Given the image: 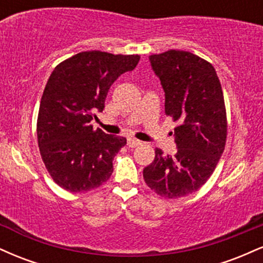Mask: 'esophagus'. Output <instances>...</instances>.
Segmentation results:
<instances>
[{
    "instance_id": "1",
    "label": "esophagus",
    "mask_w": 263,
    "mask_h": 263,
    "mask_svg": "<svg viewBox=\"0 0 263 263\" xmlns=\"http://www.w3.org/2000/svg\"><path fill=\"white\" fill-rule=\"evenodd\" d=\"M141 144H142V142L138 141V140H136V138H134V137L127 138V146L131 147V148H135V147L141 146Z\"/></svg>"
}]
</instances>
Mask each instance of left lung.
<instances>
[{
	"label": "left lung",
	"instance_id": "1",
	"mask_svg": "<svg viewBox=\"0 0 263 263\" xmlns=\"http://www.w3.org/2000/svg\"><path fill=\"white\" fill-rule=\"evenodd\" d=\"M165 95V115L174 128L176 155L156 157L143 170L144 182L167 199L186 197L206 183L225 149L228 121L224 93L214 66L200 57L171 49L149 55Z\"/></svg>",
	"mask_w": 263,
	"mask_h": 263
}]
</instances>
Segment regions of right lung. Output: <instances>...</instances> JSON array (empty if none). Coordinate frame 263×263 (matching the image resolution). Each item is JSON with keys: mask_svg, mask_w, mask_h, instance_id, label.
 Returning <instances> with one entry per match:
<instances>
[{"mask_svg": "<svg viewBox=\"0 0 263 263\" xmlns=\"http://www.w3.org/2000/svg\"><path fill=\"white\" fill-rule=\"evenodd\" d=\"M140 55L100 50L75 54L55 66L42 95L37 120L39 152L48 173L63 189L84 193L104 184L126 138L93 129L110 86L136 68Z\"/></svg>", "mask_w": 263, "mask_h": 263, "instance_id": "right-lung-1", "label": "right lung"}]
</instances>
